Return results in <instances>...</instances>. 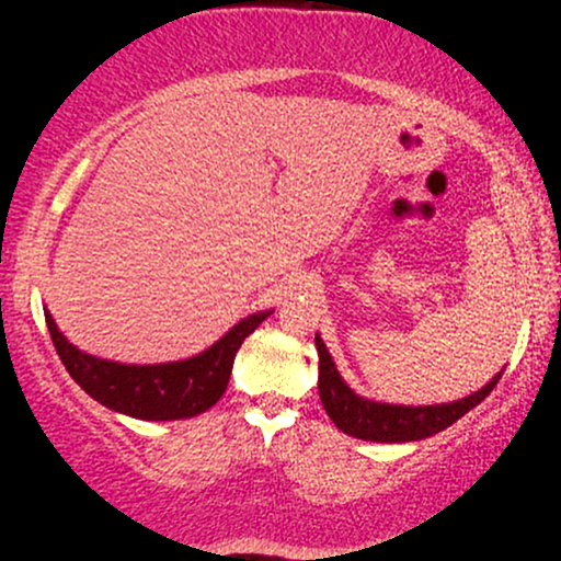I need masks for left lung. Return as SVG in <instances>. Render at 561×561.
Returning <instances> with one entry per match:
<instances>
[{
    "label": "left lung",
    "mask_w": 561,
    "mask_h": 561,
    "mask_svg": "<svg viewBox=\"0 0 561 561\" xmlns=\"http://www.w3.org/2000/svg\"><path fill=\"white\" fill-rule=\"evenodd\" d=\"M317 352H319V396L324 403V411L334 421L336 428L344 434L355 436L365 442H416L426 436L439 434L444 428L462 419L467 411L474 409L480 401H485L490 390L497 386L501 373L480 388L478 393L459 398V401L442 403V405H390L375 403L367 398H359L355 390H350L342 375L336 373L332 355L327 352V344L317 334Z\"/></svg>",
    "instance_id": "1"
}]
</instances>
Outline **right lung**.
Here are the masks:
<instances>
[{
    "label": "right lung",
    "instance_id": "add662e5",
    "mask_svg": "<svg viewBox=\"0 0 561 561\" xmlns=\"http://www.w3.org/2000/svg\"><path fill=\"white\" fill-rule=\"evenodd\" d=\"M271 313L273 311L252 313L202 355L163 365H122L112 359H99L76 350L58 332L48 311H45V324L68 375L94 401L133 419L175 421L198 416L219 401L227 390L234 355L244 336L255 332Z\"/></svg>",
    "mask_w": 561,
    "mask_h": 561
}]
</instances>
